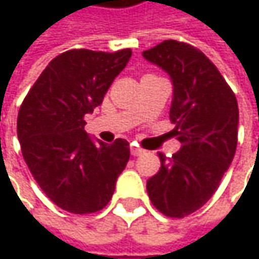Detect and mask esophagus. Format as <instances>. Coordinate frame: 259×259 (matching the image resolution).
<instances>
[{"label":"esophagus","instance_id":"1","mask_svg":"<svg viewBox=\"0 0 259 259\" xmlns=\"http://www.w3.org/2000/svg\"><path fill=\"white\" fill-rule=\"evenodd\" d=\"M130 153H132L133 156H141V154H144L145 151H144L142 148H139L138 145L132 144V145H130Z\"/></svg>","mask_w":259,"mask_h":259}]
</instances>
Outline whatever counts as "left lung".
Returning a JSON list of instances; mask_svg holds the SVG:
<instances>
[{"mask_svg": "<svg viewBox=\"0 0 259 259\" xmlns=\"http://www.w3.org/2000/svg\"><path fill=\"white\" fill-rule=\"evenodd\" d=\"M142 57L165 70L172 82L169 118L181 148L147 181L153 205L169 218L201 208L216 192L237 148L238 105L218 67L196 48L165 40Z\"/></svg>", "mask_w": 259, "mask_h": 259, "instance_id": "1", "label": "left lung"}]
</instances>
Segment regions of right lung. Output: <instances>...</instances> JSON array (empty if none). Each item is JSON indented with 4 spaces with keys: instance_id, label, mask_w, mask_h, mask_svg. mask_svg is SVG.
<instances>
[{
    "instance_id": "obj_1",
    "label": "right lung",
    "mask_w": 259,
    "mask_h": 259,
    "mask_svg": "<svg viewBox=\"0 0 259 259\" xmlns=\"http://www.w3.org/2000/svg\"><path fill=\"white\" fill-rule=\"evenodd\" d=\"M130 57V49L67 51L48 64L21 105L18 139L26 165L46 196L66 211L102 210L129 162L126 139L94 141L83 117L103 102Z\"/></svg>"
}]
</instances>
